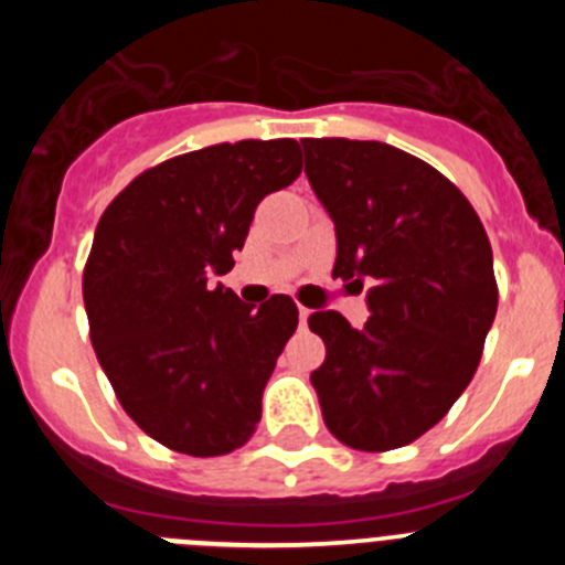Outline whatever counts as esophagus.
<instances>
[{"label":"esophagus","instance_id":"1","mask_svg":"<svg viewBox=\"0 0 565 565\" xmlns=\"http://www.w3.org/2000/svg\"><path fill=\"white\" fill-rule=\"evenodd\" d=\"M308 317H311V308L299 306V326L306 328V326H308Z\"/></svg>","mask_w":565,"mask_h":565}]
</instances>
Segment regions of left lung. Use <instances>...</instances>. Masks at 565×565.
Masks as SVG:
<instances>
[{"instance_id": "obj_1", "label": "left lung", "mask_w": 565, "mask_h": 565, "mask_svg": "<svg viewBox=\"0 0 565 565\" xmlns=\"http://www.w3.org/2000/svg\"><path fill=\"white\" fill-rule=\"evenodd\" d=\"M306 174L337 228L333 277L367 288V322L337 311L311 373L328 430L384 452L436 427L467 391L498 311L492 246L476 209L430 163L382 141L302 138Z\"/></svg>"}]
</instances>
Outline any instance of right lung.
Returning a JSON list of instances; mask_svg holds the SVG:
<instances>
[{
	"instance_id": "add662e5",
	"label": "right lung",
	"mask_w": 565,
	"mask_h": 565,
	"mask_svg": "<svg viewBox=\"0 0 565 565\" xmlns=\"http://www.w3.org/2000/svg\"><path fill=\"white\" fill-rule=\"evenodd\" d=\"M299 172L294 138L214 143L138 174L98 221L89 339L127 416L169 450L226 456L254 436L299 311L286 294L246 306L212 277L232 271L257 203Z\"/></svg>"
}]
</instances>
